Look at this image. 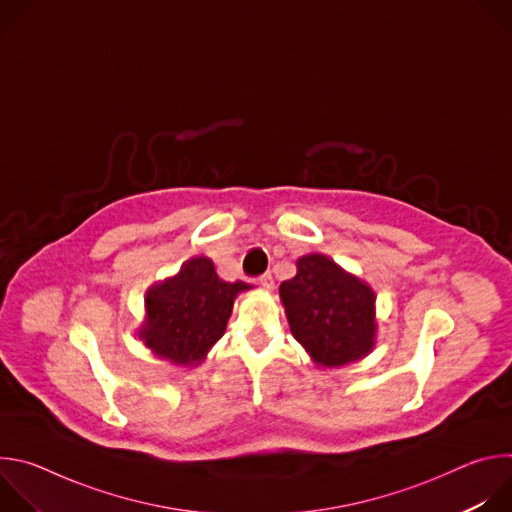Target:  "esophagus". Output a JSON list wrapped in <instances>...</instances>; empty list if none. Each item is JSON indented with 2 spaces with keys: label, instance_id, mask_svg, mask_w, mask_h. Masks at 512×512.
I'll list each match as a JSON object with an SVG mask.
<instances>
[{
  "label": "esophagus",
  "instance_id": "obj_1",
  "mask_svg": "<svg viewBox=\"0 0 512 512\" xmlns=\"http://www.w3.org/2000/svg\"><path fill=\"white\" fill-rule=\"evenodd\" d=\"M259 283H261L265 289H273L275 279H273V275H271V273H263V275L259 277Z\"/></svg>",
  "mask_w": 512,
  "mask_h": 512
}]
</instances>
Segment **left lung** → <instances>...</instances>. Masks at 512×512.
<instances>
[{"mask_svg": "<svg viewBox=\"0 0 512 512\" xmlns=\"http://www.w3.org/2000/svg\"><path fill=\"white\" fill-rule=\"evenodd\" d=\"M298 273L279 285L289 330L320 367L367 356L377 338L375 291L330 257L298 259Z\"/></svg>", "mask_w": 512, "mask_h": 512, "instance_id": "obj_1", "label": "left lung"}]
</instances>
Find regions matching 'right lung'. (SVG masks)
Instances as JSON below:
<instances>
[{"instance_id": "add662e5", "label": "right lung", "mask_w": 512, "mask_h": 512, "mask_svg": "<svg viewBox=\"0 0 512 512\" xmlns=\"http://www.w3.org/2000/svg\"><path fill=\"white\" fill-rule=\"evenodd\" d=\"M249 287L223 281L208 257H194L174 277L145 291L139 340L156 356L190 367L225 334L237 294Z\"/></svg>"}]
</instances>
